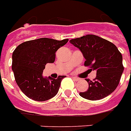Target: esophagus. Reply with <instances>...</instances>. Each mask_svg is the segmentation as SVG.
Returning <instances> with one entry per match:
<instances>
[{"instance_id": "1", "label": "esophagus", "mask_w": 131, "mask_h": 131, "mask_svg": "<svg viewBox=\"0 0 131 131\" xmlns=\"http://www.w3.org/2000/svg\"><path fill=\"white\" fill-rule=\"evenodd\" d=\"M72 79H73L74 81H79V80L80 79L79 77H72Z\"/></svg>"}]
</instances>
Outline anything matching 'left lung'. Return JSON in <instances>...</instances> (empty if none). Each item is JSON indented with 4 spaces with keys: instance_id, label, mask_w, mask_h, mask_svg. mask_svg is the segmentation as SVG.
<instances>
[{
    "instance_id": "8db88e82",
    "label": "left lung",
    "mask_w": 131,
    "mask_h": 131,
    "mask_svg": "<svg viewBox=\"0 0 131 131\" xmlns=\"http://www.w3.org/2000/svg\"><path fill=\"white\" fill-rule=\"evenodd\" d=\"M70 43L78 47L86 59L85 67L96 70V77L93 81L86 79L89 89L80 92L81 97L96 101L106 97L119 84L123 72V57L116 46L104 38L86 35L72 39Z\"/></svg>"
}]
</instances>
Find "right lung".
<instances>
[{"label": "right lung", "instance_id": "1", "mask_svg": "<svg viewBox=\"0 0 131 131\" xmlns=\"http://www.w3.org/2000/svg\"><path fill=\"white\" fill-rule=\"evenodd\" d=\"M68 40L44 37L26 41L15 48L12 56V69L17 84L27 97L45 101L57 94L65 76L47 79L43 77L42 72L47 63L54 62L55 52Z\"/></svg>", "mask_w": 131, "mask_h": 131}]
</instances>
